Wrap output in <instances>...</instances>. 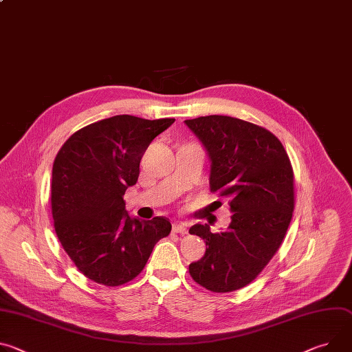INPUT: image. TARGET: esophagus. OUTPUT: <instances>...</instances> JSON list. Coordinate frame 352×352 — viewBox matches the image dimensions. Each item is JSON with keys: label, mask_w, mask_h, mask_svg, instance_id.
<instances>
[{"label": "esophagus", "mask_w": 352, "mask_h": 352, "mask_svg": "<svg viewBox=\"0 0 352 352\" xmlns=\"http://www.w3.org/2000/svg\"><path fill=\"white\" fill-rule=\"evenodd\" d=\"M173 232L184 236V234L188 233V229H186V226L184 225V223H174V225H173Z\"/></svg>", "instance_id": "34e87169"}]
</instances>
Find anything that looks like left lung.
<instances>
[{"instance_id":"1","label":"left lung","mask_w":352,"mask_h":352,"mask_svg":"<svg viewBox=\"0 0 352 352\" xmlns=\"http://www.w3.org/2000/svg\"><path fill=\"white\" fill-rule=\"evenodd\" d=\"M185 123L210 157V192L228 198L233 213L226 232L189 229L208 245L189 274L210 292H233L258 276L285 239L295 208L292 164L280 140L258 124L223 115Z\"/></svg>"}]
</instances>
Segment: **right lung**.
<instances>
[{"label":"right lung","mask_w":352,"mask_h":352,"mask_svg":"<svg viewBox=\"0 0 352 352\" xmlns=\"http://www.w3.org/2000/svg\"><path fill=\"white\" fill-rule=\"evenodd\" d=\"M174 120L116 115L82 127L58 150L52 171L54 230L88 279L105 286L131 282L155 243L170 234L167 217L132 219L123 195L138 182L148 144Z\"/></svg>","instance_id":"right-lung-1"}]
</instances>
